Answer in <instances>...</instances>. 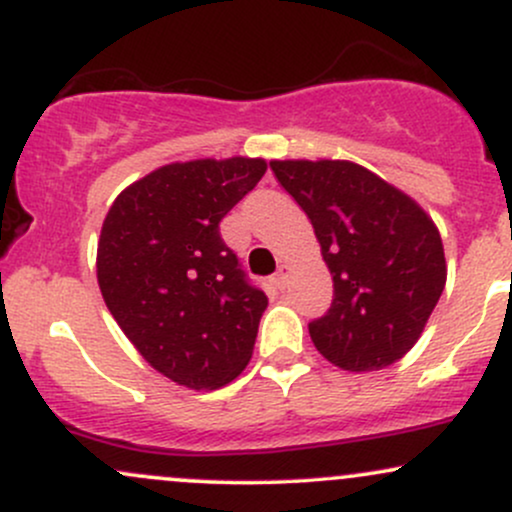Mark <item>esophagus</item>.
Segmentation results:
<instances>
[{"mask_svg": "<svg viewBox=\"0 0 512 512\" xmlns=\"http://www.w3.org/2000/svg\"><path fill=\"white\" fill-rule=\"evenodd\" d=\"M289 274H291V269L286 267V264H281L274 274V284L279 286V289H286V284H289Z\"/></svg>", "mask_w": 512, "mask_h": 512, "instance_id": "34e87169", "label": "esophagus"}]
</instances>
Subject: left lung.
I'll use <instances>...</instances> for the list:
<instances>
[{
	"instance_id": "left-lung-1",
	"label": "left lung",
	"mask_w": 512,
	"mask_h": 512,
	"mask_svg": "<svg viewBox=\"0 0 512 512\" xmlns=\"http://www.w3.org/2000/svg\"><path fill=\"white\" fill-rule=\"evenodd\" d=\"M276 180L308 214L330 267V310L308 325L315 349L344 370L399 361L445 289L436 223L414 199L351 161H272Z\"/></svg>"
}]
</instances>
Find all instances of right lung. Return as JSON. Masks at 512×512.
Listing matches in <instances>:
<instances>
[{
    "label": "right lung",
    "instance_id": "obj_1",
    "mask_svg": "<svg viewBox=\"0 0 512 512\" xmlns=\"http://www.w3.org/2000/svg\"><path fill=\"white\" fill-rule=\"evenodd\" d=\"M262 158L170 163L122 190L98 240L103 301L173 383L216 390L248 366L267 296L219 223L262 180Z\"/></svg>",
    "mask_w": 512,
    "mask_h": 512
}]
</instances>
